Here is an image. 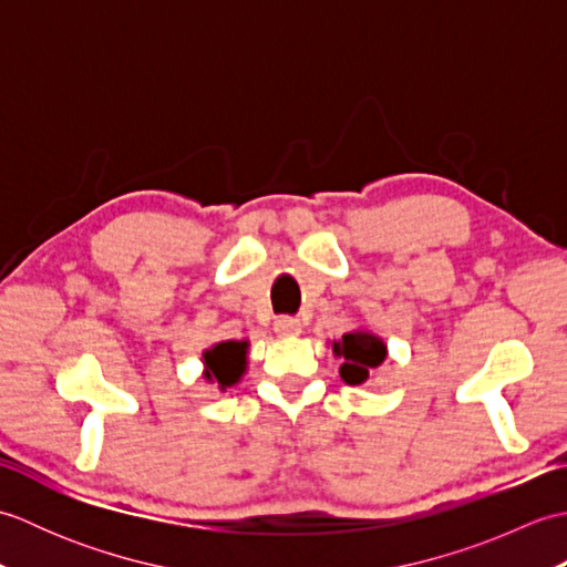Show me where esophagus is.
<instances>
[{
	"label": "esophagus",
	"mask_w": 567,
	"mask_h": 567,
	"mask_svg": "<svg viewBox=\"0 0 567 567\" xmlns=\"http://www.w3.org/2000/svg\"><path fill=\"white\" fill-rule=\"evenodd\" d=\"M275 333L282 336V339H292V336L302 333V321L295 317H280L275 321Z\"/></svg>",
	"instance_id": "1"
}]
</instances>
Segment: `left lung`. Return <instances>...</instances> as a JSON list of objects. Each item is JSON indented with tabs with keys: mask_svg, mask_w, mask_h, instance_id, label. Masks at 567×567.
<instances>
[{
	"mask_svg": "<svg viewBox=\"0 0 567 567\" xmlns=\"http://www.w3.org/2000/svg\"><path fill=\"white\" fill-rule=\"evenodd\" d=\"M333 353L343 358L341 378L348 384H363L388 358V346L368 331H351L333 343Z\"/></svg>",
	"mask_w": 567,
	"mask_h": 567,
	"instance_id": "left-lung-1",
	"label": "left lung"
}]
</instances>
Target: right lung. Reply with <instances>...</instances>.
Returning <instances> with one entry per match:
<instances>
[{"mask_svg":"<svg viewBox=\"0 0 567 567\" xmlns=\"http://www.w3.org/2000/svg\"><path fill=\"white\" fill-rule=\"evenodd\" d=\"M246 351L248 341L216 343L209 351H204V365H207L204 378L219 382L221 390L231 388L246 372Z\"/></svg>","mask_w":567,"mask_h":567,"instance_id":"1","label":"right lung"}]
</instances>
